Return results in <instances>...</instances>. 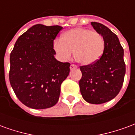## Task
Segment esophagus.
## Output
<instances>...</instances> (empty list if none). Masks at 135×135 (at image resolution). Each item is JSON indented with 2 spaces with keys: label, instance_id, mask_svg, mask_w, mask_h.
Returning <instances> with one entry per match:
<instances>
[{
  "label": "esophagus",
  "instance_id": "esophagus-1",
  "mask_svg": "<svg viewBox=\"0 0 135 135\" xmlns=\"http://www.w3.org/2000/svg\"><path fill=\"white\" fill-rule=\"evenodd\" d=\"M77 68V66H76L75 64H71L70 66V69L71 70H73L74 69H76Z\"/></svg>",
  "mask_w": 135,
  "mask_h": 135
}]
</instances>
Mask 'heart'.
Segmentation results:
<instances>
[{
	"label": "heart",
	"mask_w": 135,
	"mask_h": 135,
	"mask_svg": "<svg viewBox=\"0 0 135 135\" xmlns=\"http://www.w3.org/2000/svg\"><path fill=\"white\" fill-rule=\"evenodd\" d=\"M103 46V40L99 33L83 27L73 28L65 32L61 39H56L53 43V50L61 61H69L74 51L75 60L85 66L98 61Z\"/></svg>",
	"instance_id": "obj_1"
}]
</instances>
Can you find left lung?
Returning <instances> with one entry per match:
<instances>
[{
    "mask_svg": "<svg viewBox=\"0 0 135 135\" xmlns=\"http://www.w3.org/2000/svg\"><path fill=\"white\" fill-rule=\"evenodd\" d=\"M91 25L103 37L104 50L95 63L80 66L82 76L79 85L85 101L101 104L113 99L122 89L126 72L124 49L110 29L98 22Z\"/></svg>",
    "mask_w": 135,
    "mask_h": 135,
    "instance_id": "obj_1",
    "label": "left lung"
}]
</instances>
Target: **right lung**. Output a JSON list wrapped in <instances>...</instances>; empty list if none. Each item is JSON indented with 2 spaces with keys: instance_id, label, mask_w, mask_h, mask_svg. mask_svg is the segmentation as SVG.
<instances>
[{
  "instance_id": "1",
  "label": "right lung",
  "mask_w": 135,
  "mask_h": 135,
  "mask_svg": "<svg viewBox=\"0 0 135 135\" xmlns=\"http://www.w3.org/2000/svg\"><path fill=\"white\" fill-rule=\"evenodd\" d=\"M63 27L32 26L17 39L10 55L9 81L16 97L27 107L45 109L55 105L70 64L57 61L53 43Z\"/></svg>"
}]
</instances>
